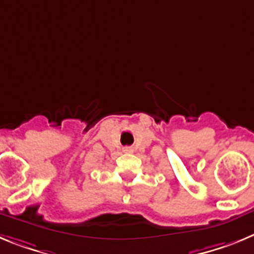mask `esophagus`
I'll use <instances>...</instances> for the list:
<instances>
[{
    "label": "esophagus",
    "instance_id": "esophagus-1",
    "mask_svg": "<svg viewBox=\"0 0 254 254\" xmlns=\"http://www.w3.org/2000/svg\"><path fill=\"white\" fill-rule=\"evenodd\" d=\"M124 152H131V149H130V148H125Z\"/></svg>",
    "mask_w": 254,
    "mask_h": 254
}]
</instances>
